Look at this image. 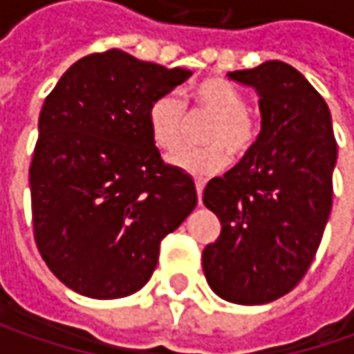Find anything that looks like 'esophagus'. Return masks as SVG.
<instances>
[{
	"mask_svg": "<svg viewBox=\"0 0 354 354\" xmlns=\"http://www.w3.org/2000/svg\"><path fill=\"white\" fill-rule=\"evenodd\" d=\"M195 187H197V197H198V203H201L203 191H205V181H203V179H197V181H195Z\"/></svg>",
	"mask_w": 354,
	"mask_h": 354,
	"instance_id": "34e87169",
	"label": "esophagus"
}]
</instances>
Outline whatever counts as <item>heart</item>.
Listing matches in <instances>:
<instances>
[{"mask_svg":"<svg viewBox=\"0 0 354 354\" xmlns=\"http://www.w3.org/2000/svg\"><path fill=\"white\" fill-rule=\"evenodd\" d=\"M187 110L189 118L211 116L201 140L205 147H183L169 156V163L189 175H212L232 157L246 156L258 140V122L246 110V98L223 78H207L187 92L181 104L173 94H161L147 110V128L151 142L163 151H173L183 142Z\"/></svg>","mask_w":354,"mask_h":354,"instance_id":"obj_1","label":"heart"}]
</instances>
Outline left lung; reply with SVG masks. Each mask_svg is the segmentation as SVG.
<instances>
[{"mask_svg":"<svg viewBox=\"0 0 354 354\" xmlns=\"http://www.w3.org/2000/svg\"><path fill=\"white\" fill-rule=\"evenodd\" d=\"M260 96L262 129L244 159L205 187L221 236L203 250L212 292L260 306L301 281L333 205L337 142L321 94L281 61L228 73Z\"/></svg>","mask_w":354,"mask_h":354,"instance_id":"obj_1","label":"left lung"}]
</instances>
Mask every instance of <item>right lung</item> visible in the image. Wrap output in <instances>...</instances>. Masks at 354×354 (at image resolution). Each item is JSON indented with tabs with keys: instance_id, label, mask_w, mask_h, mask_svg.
<instances>
[{
	"instance_id": "right-lung-1",
	"label": "right lung",
	"mask_w": 354,
	"mask_h": 354,
	"mask_svg": "<svg viewBox=\"0 0 354 354\" xmlns=\"http://www.w3.org/2000/svg\"><path fill=\"white\" fill-rule=\"evenodd\" d=\"M191 75L110 48L76 61L45 98L29 169L33 234L73 292L142 290L161 240L197 207L193 177L161 159L147 128L151 102Z\"/></svg>"
}]
</instances>
